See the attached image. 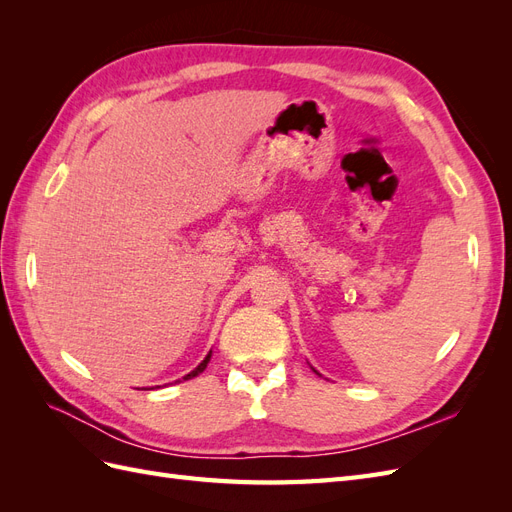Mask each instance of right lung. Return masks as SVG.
Returning a JSON list of instances; mask_svg holds the SVG:
<instances>
[{
    "instance_id": "obj_1",
    "label": "right lung",
    "mask_w": 512,
    "mask_h": 512,
    "mask_svg": "<svg viewBox=\"0 0 512 512\" xmlns=\"http://www.w3.org/2000/svg\"><path fill=\"white\" fill-rule=\"evenodd\" d=\"M209 359H211V352H209V354L205 356V361H203V363H200V365H198V367H196L194 371H190V374H188V376H185L183 380H190V378H196L198 374H203V371H205V367H207V363H209Z\"/></svg>"
}]
</instances>
